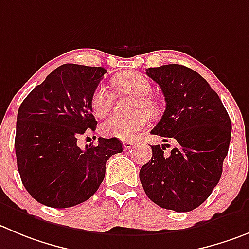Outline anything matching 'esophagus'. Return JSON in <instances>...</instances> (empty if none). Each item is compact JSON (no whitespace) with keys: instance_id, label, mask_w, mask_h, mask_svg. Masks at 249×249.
Masks as SVG:
<instances>
[{"instance_id":"34e87169","label":"esophagus","mask_w":249,"mask_h":249,"mask_svg":"<svg viewBox=\"0 0 249 249\" xmlns=\"http://www.w3.org/2000/svg\"><path fill=\"white\" fill-rule=\"evenodd\" d=\"M134 145H135V143L132 142V141H124V142H123L124 150H129V148H131Z\"/></svg>"}]
</instances>
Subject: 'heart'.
<instances>
[{
    "label": "heart",
    "instance_id": "obj_1",
    "mask_svg": "<svg viewBox=\"0 0 249 249\" xmlns=\"http://www.w3.org/2000/svg\"><path fill=\"white\" fill-rule=\"evenodd\" d=\"M114 85L118 90L136 97L131 107V113H136L131 117H113L106 120L101 126L102 135L117 138L124 141H134L140 131L147 126L148 118H155L160 113V104L151 97L152 86L150 81L136 71L124 72L114 78ZM113 104V96L106 86H99L92 96V110L96 117L103 118L110 111ZM145 111V114L142 111Z\"/></svg>",
    "mask_w": 249,
    "mask_h": 249
}]
</instances>
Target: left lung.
Masks as SVG:
<instances>
[{
    "label": "left lung",
    "mask_w": 249,
    "mask_h": 249,
    "mask_svg": "<svg viewBox=\"0 0 249 249\" xmlns=\"http://www.w3.org/2000/svg\"><path fill=\"white\" fill-rule=\"evenodd\" d=\"M163 92L166 110L152 129L167 143L151 146L152 157L140 169L146 195L177 213L194 210L209 198L222 174L229 152L231 120L217 93L194 70L163 65L146 70Z\"/></svg>",
    "instance_id": "left-lung-1"
}]
</instances>
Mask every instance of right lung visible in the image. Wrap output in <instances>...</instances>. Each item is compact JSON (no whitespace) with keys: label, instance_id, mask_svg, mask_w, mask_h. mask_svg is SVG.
I'll return each instance as SVG.
<instances>
[{"label":"right lung","instance_id":"add662e5","mask_svg":"<svg viewBox=\"0 0 249 249\" xmlns=\"http://www.w3.org/2000/svg\"><path fill=\"white\" fill-rule=\"evenodd\" d=\"M107 70L65 64L25 97L18 109L16 157L23 185L36 201L65 209L88 200L103 182L109 157L120 153L117 138L77 146L96 130L92 96Z\"/></svg>","mask_w":249,"mask_h":249}]
</instances>
